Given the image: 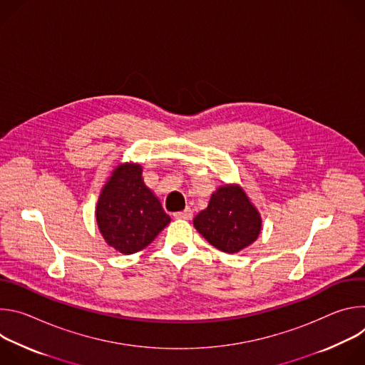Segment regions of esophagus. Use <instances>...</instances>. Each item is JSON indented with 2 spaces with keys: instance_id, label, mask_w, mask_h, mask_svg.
<instances>
[{
  "instance_id": "1",
  "label": "esophagus",
  "mask_w": 365,
  "mask_h": 365,
  "mask_svg": "<svg viewBox=\"0 0 365 365\" xmlns=\"http://www.w3.org/2000/svg\"><path fill=\"white\" fill-rule=\"evenodd\" d=\"M173 217H175L176 220H190V218L193 217V212H192L190 207H186V210H183V211H180V212H176Z\"/></svg>"
}]
</instances>
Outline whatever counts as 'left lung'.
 <instances>
[{"label":"left lung","mask_w":365,"mask_h":365,"mask_svg":"<svg viewBox=\"0 0 365 365\" xmlns=\"http://www.w3.org/2000/svg\"><path fill=\"white\" fill-rule=\"evenodd\" d=\"M193 225L211 245L234 254L257 240L262 218L241 187L224 186L195 217Z\"/></svg>","instance_id":"left-lung-1"}]
</instances>
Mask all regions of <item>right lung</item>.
Instances as JSON below:
<instances>
[{
	"mask_svg": "<svg viewBox=\"0 0 365 365\" xmlns=\"http://www.w3.org/2000/svg\"><path fill=\"white\" fill-rule=\"evenodd\" d=\"M141 172L140 165L117 168L96 205L102 237L123 254L145 248L170 222L159 199L144 185Z\"/></svg>",
	"mask_w": 365,
	"mask_h": 365,
	"instance_id": "1",
	"label": "right lung"
}]
</instances>
